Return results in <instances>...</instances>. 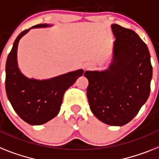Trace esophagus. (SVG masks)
Instances as JSON below:
<instances>
[{"instance_id": "esophagus-1", "label": "esophagus", "mask_w": 159, "mask_h": 159, "mask_svg": "<svg viewBox=\"0 0 159 159\" xmlns=\"http://www.w3.org/2000/svg\"><path fill=\"white\" fill-rule=\"evenodd\" d=\"M94 68V65L91 63H86L84 65V70H91Z\"/></svg>"}]
</instances>
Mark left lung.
I'll use <instances>...</instances> for the list:
<instances>
[{"label":"left lung","instance_id":"obj_1","mask_svg":"<svg viewBox=\"0 0 159 159\" xmlns=\"http://www.w3.org/2000/svg\"><path fill=\"white\" fill-rule=\"evenodd\" d=\"M116 41L113 59L104 71H86L88 102L93 114L111 126L131 121L150 93L152 69L149 49L130 29L111 25Z\"/></svg>","mask_w":159,"mask_h":159}]
</instances>
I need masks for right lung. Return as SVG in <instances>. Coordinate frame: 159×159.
I'll use <instances>...</instances> for the list:
<instances>
[{
  "label": "right lung",
  "mask_w": 159,
  "mask_h": 159,
  "mask_svg": "<svg viewBox=\"0 0 159 159\" xmlns=\"http://www.w3.org/2000/svg\"><path fill=\"white\" fill-rule=\"evenodd\" d=\"M50 26L39 24L31 28ZM31 28L20 33L8 56L5 65V90L13 108L20 118L29 125H40L57 116L65 92L82 76L84 71L78 69L41 81L25 77L18 67L17 51L20 39Z\"/></svg>",
  "instance_id": "1"
}]
</instances>
